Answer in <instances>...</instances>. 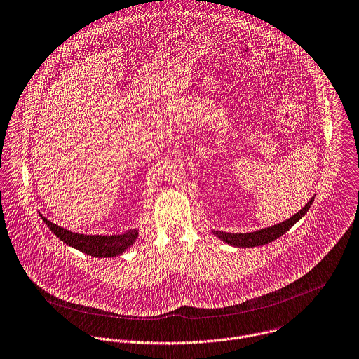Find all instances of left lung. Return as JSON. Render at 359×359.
Segmentation results:
<instances>
[{
    "label": "left lung",
    "mask_w": 359,
    "mask_h": 359,
    "mask_svg": "<svg viewBox=\"0 0 359 359\" xmlns=\"http://www.w3.org/2000/svg\"><path fill=\"white\" fill-rule=\"evenodd\" d=\"M313 203V198L309 200V203L299 211L297 212L294 217H291L290 219L277 224L274 226L262 229V231H256V232H250V233H226V232H219V231H214V235H217L219 239H222L224 242L236 246V248H255V246H262L266 243H270L276 239H278L280 236H283L287 231H290L311 208Z\"/></svg>",
    "instance_id": "left-lung-1"
}]
</instances>
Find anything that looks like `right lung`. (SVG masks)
Instances as JSON below:
<instances>
[{"label": "right lung", "mask_w": 359, "mask_h": 359, "mask_svg": "<svg viewBox=\"0 0 359 359\" xmlns=\"http://www.w3.org/2000/svg\"><path fill=\"white\" fill-rule=\"evenodd\" d=\"M41 219L46 222L48 229L61 239L65 245L72 246L78 249L79 252L93 256V257H114L121 255L127 248H130L137 236V231H127L121 235H111V236H100V235H81L74 233L71 231H67L53 222H50L47 218L41 217Z\"/></svg>", "instance_id": "obj_1"}]
</instances>
